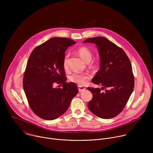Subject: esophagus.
Here are the masks:
<instances>
[{
    "instance_id": "esophagus-1",
    "label": "esophagus",
    "mask_w": 153,
    "mask_h": 153,
    "mask_svg": "<svg viewBox=\"0 0 153 153\" xmlns=\"http://www.w3.org/2000/svg\"><path fill=\"white\" fill-rule=\"evenodd\" d=\"M85 88H84V87L83 86H78V90H79V92H81V91H83L84 90H85Z\"/></svg>"
}]
</instances>
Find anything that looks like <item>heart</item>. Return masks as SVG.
Segmentation results:
<instances>
[{"instance_id":"heart-1","label":"heart","mask_w":153,"mask_h":153,"mask_svg":"<svg viewBox=\"0 0 153 153\" xmlns=\"http://www.w3.org/2000/svg\"><path fill=\"white\" fill-rule=\"evenodd\" d=\"M77 53L80 57L86 63H89L93 56V54L91 50L85 47H82L79 48ZM69 57V54H67L65 56L63 61V67L65 70L68 68V60ZM90 78V76L88 74H83L79 73H73L70 76V80L75 83H77L79 86H83L86 83V81Z\"/></svg>"}]
</instances>
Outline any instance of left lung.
Masks as SVG:
<instances>
[{
    "label": "left lung",
    "instance_id": "left-lung-1",
    "mask_svg": "<svg viewBox=\"0 0 153 153\" xmlns=\"http://www.w3.org/2000/svg\"><path fill=\"white\" fill-rule=\"evenodd\" d=\"M83 43L96 45L100 56V70L92 79L99 88L88 87L93 99L88 103L91 113L105 119L119 114L125 106L134 86L131 64L125 51L103 37L86 39Z\"/></svg>",
    "mask_w": 153,
    "mask_h": 153
}]
</instances>
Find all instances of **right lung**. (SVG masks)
<instances>
[{"mask_svg":"<svg viewBox=\"0 0 153 153\" xmlns=\"http://www.w3.org/2000/svg\"><path fill=\"white\" fill-rule=\"evenodd\" d=\"M75 43L69 38L53 37L36 47L30 56L23 87L32 111L43 119L61 116L78 93L74 83L66 82L63 67L65 51ZM56 84L62 88H56Z\"/></svg>","mask_w":153,"mask_h":153,"instance_id":"1","label":"right lung"}]
</instances>
